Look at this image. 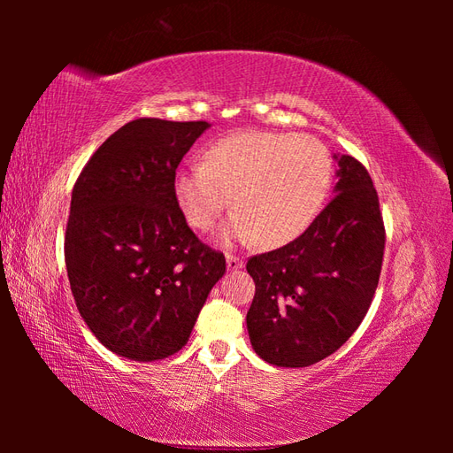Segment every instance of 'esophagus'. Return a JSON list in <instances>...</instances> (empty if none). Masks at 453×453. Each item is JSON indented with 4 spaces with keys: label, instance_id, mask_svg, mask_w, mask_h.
<instances>
[{
    "label": "esophagus",
    "instance_id": "1",
    "mask_svg": "<svg viewBox=\"0 0 453 453\" xmlns=\"http://www.w3.org/2000/svg\"><path fill=\"white\" fill-rule=\"evenodd\" d=\"M226 258H227V271H239V268H243V261L239 257L227 253Z\"/></svg>",
    "mask_w": 453,
    "mask_h": 453
}]
</instances>
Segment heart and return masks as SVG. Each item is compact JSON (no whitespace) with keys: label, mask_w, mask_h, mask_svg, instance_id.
Returning <instances> with one entry per match:
<instances>
[{"label":"heart","mask_w":453,"mask_h":453,"mask_svg":"<svg viewBox=\"0 0 453 453\" xmlns=\"http://www.w3.org/2000/svg\"><path fill=\"white\" fill-rule=\"evenodd\" d=\"M333 177L323 142L307 134L249 130L229 134L173 179V195L188 224L208 232L229 206L226 242L282 247L319 214Z\"/></svg>","instance_id":"b5f03b06"}]
</instances>
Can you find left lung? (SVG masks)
<instances>
[{
  "label": "left lung",
  "mask_w": 453,
  "mask_h": 453,
  "mask_svg": "<svg viewBox=\"0 0 453 453\" xmlns=\"http://www.w3.org/2000/svg\"><path fill=\"white\" fill-rule=\"evenodd\" d=\"M336 159L334 196L311 226L247 261L255 280L249 339L265 362L280 368H305L339 350L380 282L386 226L378 192L358 159Z\"/></svg>",
  "instance_id": "8db88e82"
}]
</instances>
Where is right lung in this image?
Returning a JSON list of instances; mask_svg holds the SVG:
<instances>
[{
    "instance_id": "obj_1",
    "label": "right lung",
    "mask_w": 453,
    "mask_h": 453,
    "mask_svg": "<svg viewBox=\"0 0 453 453\" xmlns=\"http://www.w3.org/2000/svg\"><path fill=\"white\" fill-rule=\"evenodd\" d=\"M204 120L136 119L104 140L72 190L64 255L80 315L99 342L136 362L179 352L226 257L202 243L173 179Z\"/></svg>"
}]
</instances>
